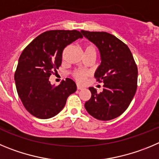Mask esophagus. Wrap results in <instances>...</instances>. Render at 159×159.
I'll return each mask as SVG.
<instances>
[{"label": "esophagus", "mask_w": 159, "mask_h": 159, "mask_svg": "<svg viewBox=\"0 0 159 159\" xmlns=\"http://www.w3.org/2000/svg\"><path fill=\"white\" fill-rule=\"evenodd\" d=\"M77 89H78V90H80V89H82L83 87L81 86V85H77Z\"/></svg>", "instance_id": "1"}]
</instances>
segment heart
<instances>
[{
	"label": "heart",
	"instance_id": "b5f03b06",
	"mask_svg": "<svg viewBox=\"0 0 159 159\" xmlns=\"http://www.w3.org/2000/svg\"><path fill=\"white\" fill-rule=\"evenodd\" d=\"M85 52H89V51H95V48L92 44L88 43L85 45ZM89 75V72L86 70H75L74 73V78L78 81V82H83L85 81L86 77Z\"/></svg>",
	"mask_w": 159,
	"mask_h": 159
}]
</instances>
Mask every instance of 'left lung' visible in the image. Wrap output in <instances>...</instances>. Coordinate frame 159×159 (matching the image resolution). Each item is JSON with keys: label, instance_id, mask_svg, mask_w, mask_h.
Segmentation results:
<instances>
[{"label": "left lung", "instance_id": "1", "mask_svg": "<svg viewBox=\"0 0 159 159\" xmlns=\"http://www.w3.org/2000/svg\"><path fill=\"white\" fill-rule=\"evenodd\" d=\"M81 33L95 44L101 54V63L94 77L104 82L101 93L89 87L91 98L85 108L89 115L100 120H110L125 111L137 89L138 68L131 51L124 43L104 31Z\"/></svg>", "mask_w": 159, "mask_h": 159}]
</instances>
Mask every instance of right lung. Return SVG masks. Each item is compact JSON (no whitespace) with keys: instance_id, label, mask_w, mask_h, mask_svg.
Returning a JSON list of instances; mask_svg holds the SVG:
<instances>
[{"instance_id":"right-lung-1","label":"right lung","mask_w":159,"mask_h":159,"mask_svg":"<svg viewBox=\"0 0 159 159\" xmlns=\"http://www.w3.org/2000/svg\"><path fill=\"white\" fill-rule=\"evenodd\" d=\"M82 37L77 30L45 31L21 53L14 79L24 108L32 116L39 119L55 116L64 108L68 97L77 90L70 78L55 86L49 78L62 64L64 48Z\"/></svg>"}]
</instances>
